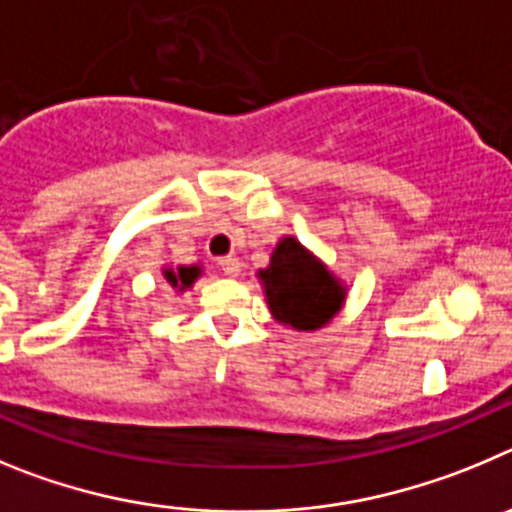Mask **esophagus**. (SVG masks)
<instances>
[{
    "mask_svg": "<svg viewBox=\"0 0 512 512\" xmlns=\"http://www.w3.org/2000/svg\"><path fill=\"white\" fill-rule=\"evenodd\" d=\"M216 265H219V270H222L224 275H229V278H237V275L242 273V262H239L237 257H222Z\"/></svg>",
    "mask_w": 512,
    "mask_h": 512,
    "instance_id": "obj_1",
    "label": "esophagus"
}]
</instances>
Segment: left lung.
Segmentation results:
<instances>
[{"instance_id":"8db88e82","label":"left lung","mask_w":512,"mask_h":512,"mask_svg":"<svg viewBox=\"0 0 512 512\" xmlns=\"http://www.w3.org/2000/svg\"><path fill=\"white\" fill-rule=\"evenodd\" d=\"M257 280L273 319L293 331L324 329L347 303L342 278L290 234L280 237L270 265L257 270Z\"/></svg>"}]
</instances>
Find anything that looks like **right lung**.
I'll use <instances>...</instances> for the list:
<instances>
[{"mask_svg": "<svg viewBox=\"0 0 512 512\" xmlns=\"http://www.w3.org/2000/svg\"><path fill=\"white\" fill-rule=\"evenodd\" d=\"M204 267L201 265H163V278L176 293H186L196 280L201 278Z\"/></svg>", "mask_w": 512, "mask_h": 512, "instance_id": "right-lung-1", "label": "right lung"}]
</instances>
